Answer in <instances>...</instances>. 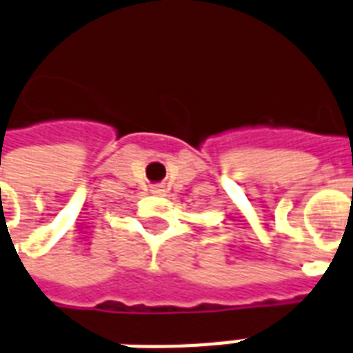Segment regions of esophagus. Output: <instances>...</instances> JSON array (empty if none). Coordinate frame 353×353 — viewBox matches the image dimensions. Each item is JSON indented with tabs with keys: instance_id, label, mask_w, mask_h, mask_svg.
Returning <instances> with one entry per match:
<instances>
[{
	"instance_id": "34e87169",
	"label": "esophagus",
	"mask_w": 353,
	"mask_h": 353,
	"mask_svg": "<svg viewBox=\"0 0 353 353\" xmlns=\"http://www.w3.org/2000/svg\"><path fill=\"white\" fill-rule=\"evenodd\" d=\"M152 192L155 196H165L166 194V188L165 187H161V185H155V187L152 188Z\"/></svg>"
}]
</instances>
